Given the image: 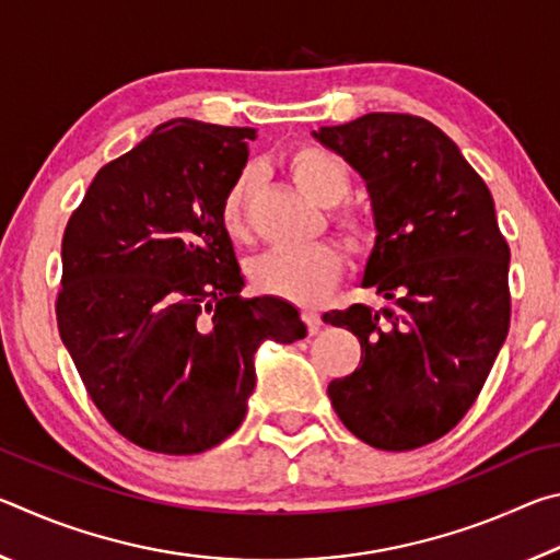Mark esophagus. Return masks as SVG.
<instances>
[{"label": "esophagus", "mask_w": 560, "mask_h": 560, "mask_svg": "<svg viewBox=\"0 0 560 560\" xmlns=\"http://www.w3.org/2000/svg\"><path fill=\"white\" fill-rule=\"evenodd\" d=\"M301 318H303V324H306L308 334H316V330L320 328V316L316 314V311H303Z\"/></svg>", "instance_id": "34e87169"}]
</instances>
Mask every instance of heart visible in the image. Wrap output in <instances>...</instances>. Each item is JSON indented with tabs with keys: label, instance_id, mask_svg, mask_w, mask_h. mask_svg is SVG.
<instances>
[{
	"label": "heart",
	"instance_id": "obj_1",
	"mask_svg": "<svg viewBox=\"0 0 560 560\" xmlns=\"http://www.w3.org/2000/svg\"><path fill=\"white\" fill-rule=\"evenodd\" d=\"M287 170L303 195L318 207H336L350 189L343 158L320 145H299L287 155ZM254 192V173L244 170L224 189L220 222L224 232L242 240L246 234V210ZM330 222L350 249L363 252L371 244L373 226L353 207H336ZM343 259L334 244H314L306 249H271L249 264L252 287L293 303H316L336 287Z\"/></svg>",
	"mask_w": 560,
	"mask_h": 560
}]
</instances>
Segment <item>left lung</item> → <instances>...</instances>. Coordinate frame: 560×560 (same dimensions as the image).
Returning a JSON list of instances; mask_svg holds the SVG:
<instances>
[{"label":"left lung","mask_w":560,"mask_h":560,"mask_svg":"<svg viewBox=\"0 0 560 560\" xmlns=\"http://www.w3.org/2000/svg\"><path fill=\"white\" fill-rule=\"evenodd\" d=\"M371 192L375 246L363 287L387 303L324 316L363 355L328 385L340 422L375 450H417L477 400L509 334V244L459 148L410 113H368L314 132Z\"/></svg>","instance_id":"obj_1"}]
</instances>
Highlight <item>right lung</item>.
<instances>
[{"label":"right lung","mask_w":560,"mask_h":560,"mask_svg":"<svg viewBox=\"0 0 560 560\" xmlns=\"http://www.w3.org/2000/svg\"><path fill=\"white\" fill-rule=\"evenodd\" d=\"M254 132L167 120L98 170L66 224L61 340L93 405L143 450L200 454L230 438L257 348L306 336L291 303L242 299L220 222Z\"/></svg>","instance_id":"add662e5"}]
</instances>
